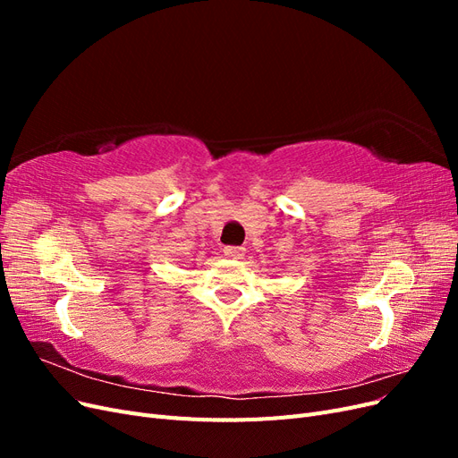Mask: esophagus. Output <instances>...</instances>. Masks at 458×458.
<instances>
[{
  "mask_svg": "<svg viewBox=\"0 0 458 458\" xmlns=\"http://www.w3.org/2000/svg\"><path fill=\"white\" fill-rule=\"evenodd\" d=\"M224 254L231 259H242L244 256V248L242 246H225L224 248Z\"/></svg>",
  "mask_w": 458,
  "mask_h": 458,
  "instance_id": "1",
  "label": "esophagus"
}]
</instances>
